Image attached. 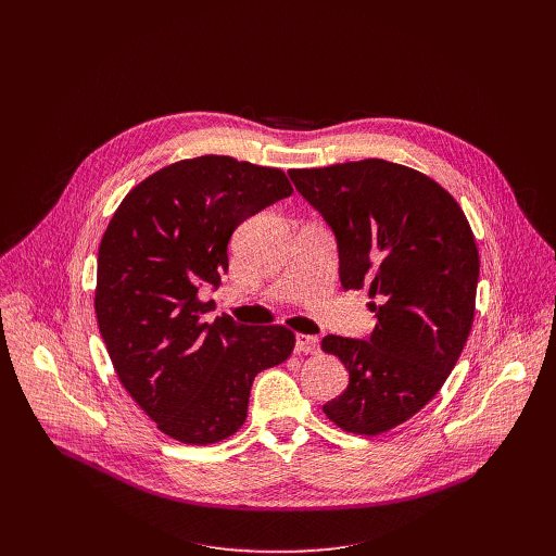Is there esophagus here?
I'll use <instances>...</instances> for the list:
<instances>
[{
    "mask_svg": "<svg viewBox=\"0 0 556 556\" xmlns=\"http://www.w3.org/2000/svg\"><path fill=\"white\" fill-rule=\"evenodd\" d=\"M294 350H296L299 354H316V352H319V337L296 334V337H294Z\"/></svg>",
    "mask_w": 556,
    "mask_h": 556,
    "instance_id": "1",
    "label": "esophagus"
}]
</instances>
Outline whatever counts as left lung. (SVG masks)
<instances>
[{"mask_svg": "<svg viewBox=\"0 0 556 556\" xmlns=\"http://www.w3.org/2000/svg\"><path fill=\"white\" fill-rule=\"evenodd\" d=\"M288 176L334 232L341 286L376 299L367 341L321 343L350 371L324 414L350 433H384L433 399L466 345L480 279L472 230L435 180L380 157Z\"/></svg>", "mask_w": 556, "mask_h": 556, "instance_id": "1", "label": "left lung"}]
</instances>
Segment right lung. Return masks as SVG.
<instances>
[{
  "mask_svg": "<svg viewBox=\"0 0 556 556\" xmlns=\"http://www.w3.org/2000/svg\"><path fill=\"white\" fill-rule=\"evenodd\" d=\"M281 169L200 155L134 187L99 247L94 309L112 365L138 407L185 444L226 440L247 420L260 371L283 363L294 334L206 314L228 270V240L247 217L283 200Z\"/></svg>",
  "mask_w": 556,
  "mask_h": 556,
  "instance_id": "obj_1",
  "label": "right lung"
}]
</instances>
